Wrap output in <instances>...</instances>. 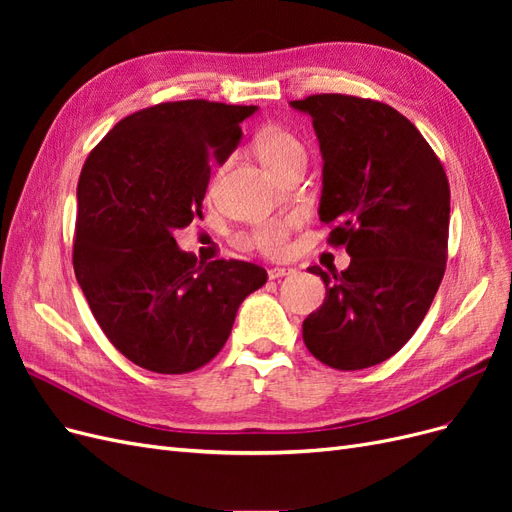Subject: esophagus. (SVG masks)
Segmentation results:
<instances>
[{
  "label": "esophagus",
  "instance_id": "esophagus-1",
  "mask_svg": "<svg viewBox=\"0 0 512 512\" xmlns=\"http://www.w3.org/2000/svg\"><path fill=\"white\" fill-rule=\"evenodd\" d=\"M292 273H294V269H290V267H273V269H269V280H280V277L292 275Z\"/></svg>",
  "mask_w": 512,
  "mask_h": 512
}]
</instances>
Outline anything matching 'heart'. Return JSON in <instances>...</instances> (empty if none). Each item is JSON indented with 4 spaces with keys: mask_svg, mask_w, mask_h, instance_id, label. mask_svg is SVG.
Here are the masks:
<instances>
[{
    "mask_svg": "<svg viewBox=\"0 0 512 512\" xmlns=\"http://www.w3.org/2000/svg\"><path fill=\"white\" fill-rule=\"evenodd\" d=\"M258 151H260L262 162H265L271 170L277 164H282L288 156H292V153L301 151V145L282 130H269L260 136ZM292 226H294L292 218L262 222L252 230L250 243L262 254L282 256L288 250V232Z\"/></svg>",
    "mask_w": 512,
    "mask_h": 512,
    "instance_id": "1",
    "label": "heart"
}]
</instances>
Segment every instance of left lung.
<instances>
[{
  "label": "left lung",
  "mask_w": 512,
  "mask_h": 512,
  "mask_svg": "<svg viewBox=\"0 0 512 512\" xmlns=\"http://www.w3.org/2000/svg\"><path fill=\"white\" fill-rule=\"evenodd\" d=\"M290 106L312 117L322 153L318 215L350 254L342 273L307 269L327 297L303 320V342L335 369L378 365L414 335L442 282L448 179L421 132L389 104L322 94Z\"/></svg>",
  "instance_id": "8db88e82"
}]
</instances>
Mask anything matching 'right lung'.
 Here are the masks:
<instances>
[{
    "instance_id": "right-lung-1",
    "label": "right lung",
    "mask_w": 512,
    "mask_h": 512,
    "mask_svg": "<svg viewBox=\"0 0 512 512\" xmlns=\"http://www.w3.org/2000/svg\"><path fill=\"white\" fill-rule=\"evenodd\" d=\"M258 106L166 102L121 119L89 153L76 188L74 273L111 344L156 374H188L218 354L267 271L198 262L175 230L203 218L209 160L224 164Z\"/></svg>"
}]
</instances>
